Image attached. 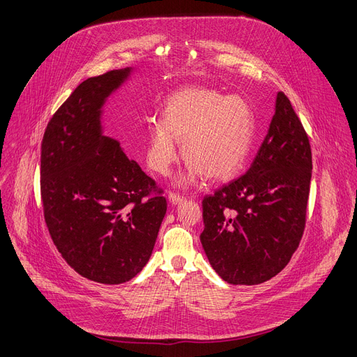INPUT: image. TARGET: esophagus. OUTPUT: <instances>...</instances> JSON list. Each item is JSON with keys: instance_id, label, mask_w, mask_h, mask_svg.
<instances>
[{"instance_id": "esophagus-1", "label": "esophagus", "mask_w": 357, "mask_h": 357, "mask_svg": "<svg viewBox=\"0 0 357 357\" xmlns=\"http://www.w3.org/2000/svg\"><path fill=\"white\" fill-rule=\"evenodd\" d=\"M168 199H169V202L172 204V205H178V204H181V202H183L185 201V198L183 197H181V195H178V193H174V192H171L169 195H168Z\"/></svg>"}]
</instances>
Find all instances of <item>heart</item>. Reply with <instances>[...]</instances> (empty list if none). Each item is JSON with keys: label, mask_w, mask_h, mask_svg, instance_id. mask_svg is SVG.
I'll use <instances>...</instances> for the list:
<instances>
[{"label": "heart", "mask_w": 357, "mask_h": 357, "mask_svg": "<svg viewBox=\"0 0 357 357\" xmlns=\"http://www.w3.org/2000/svg\"><path fill=\"white\" fill-rule=\"evenodd\" d=\"M256 132V118L246 100L222 96L208 88H185L171 95L162 121L148 125L146 160L152 171L167 175L178 158L176 142L188 162V182L232 176L245 162Z\"/></svg>", "instance_id": "1"}]
</instances>
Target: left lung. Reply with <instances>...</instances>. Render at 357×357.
Here are the masks:
<instances>
[{
  "mask_svg": "<svg viewBox=\"0 0 357 357\" xmlns=\"http://www.w3.org/2000/svg\"><path fill=\"white\" fill-rule=\"evenodd\" d=\"M312 178L307 134L283 92L248 172L202 201L201 242L215 272L231 284L276 276L302 239Z\"/></svg>",
  "mask_w": 357,
  "mask_h": 357,
  "instance_id": "1",
  "label": "left lung"
}]
</instances>
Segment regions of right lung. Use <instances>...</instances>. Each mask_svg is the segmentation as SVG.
<instances>
[{
	"instance_id": "right-lung-1",
	"label": "right lung",
	"mask_w": 357,
	"mask_h": 357,
	"mask_svg": "<svg viewBox=\"0 0 357 357\" xmlns=\"http://www.w3.org/2000/svg\"><path fill=\"white\" fill-rule=\"evenodd\" d=\"M131 73L114 70L79 84L48 122L41 145L52 242L75 272L105 284L142 271L167 213L162 189L102 134V107Z\"/></svg>"
}]
</instances>
